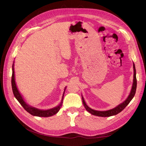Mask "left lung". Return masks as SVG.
I'll return each mask as SVG.
<instances>
[{"instance_id":"8db88e82","label":"left lung","mask_w":146,"mask_h":146,"mask_svg":"<svg viewBox=\"0 0 146 146\" xmlns=\"http://www.w3.org/2000/svg\"><path fill=\"white\" fill-rule=\"evenodd\" d=\"M133 67H134V79H133V84L131 91V92H130V94L128 96V97L127 98V99L124 102H122L121 104L119 105L118 106L115 107V108H113L112 110L106 111H98L92 110L91 108H89V107H88L87 106V105L86 104L85 101H84L83 98L82 97L83 104V105L85 106V109L89 112H90L91 114L94 115H96V116L102 117H111V116L115 115H117L118 113L121 112L128 105V104L130 102V101L132 100V99L133 98V97L134 96L135 94L136 88H137V79H136L135 68V65L134 63H133Z\"/></svg>"}]
</instances>
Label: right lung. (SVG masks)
I'll list each match as a JSON object with an SVG mask.
<instances>
[{"label":"right lung","mask_w":146,"mask_h":146,"mask_svg":"<svg viewBox=\"0 0 146 146\" xmlns=\"http://www.w3.org/2000/svg\"><path fill=\"white\" fill-rule=\"evenodd\" d=\"M11 82H12V91H13V93L15 97L16 98V99L20 103V104L23 106V108H24L28 113L31 114L32 115L36 116V117H51V116L54 115H55L60 110L61 104H62V102H61V104L59 105V106L56 107V108H54L52 109L47 110V111H42V110L36 109L35 108H34V107L30 106L28 105H27L24 101V99H22V97L21 96V94H19V91L17 88L16 83H15V81L13 64L12 66V75ZM62 101H63V99H62Z\"/></svg>","instance_id":"right-lung-1"}]
</instances>
